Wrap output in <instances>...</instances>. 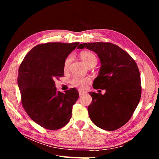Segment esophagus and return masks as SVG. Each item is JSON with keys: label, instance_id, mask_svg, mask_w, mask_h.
<instances>
[{"label": "esophagus", "instance_id": "34e87169", "mask_svg": "<svg viewBox=\"0 0 159 159\" xmlns=\"http://www.w3.org/2000/svg\"><path fill=\"white\" fill-rule=\"evenodd\" d=\"M85 93V91L79 90V95H80V96H81V95H84Z\"/></svg>", "mask_w": 159, "mask_h": 159}]
</instances>
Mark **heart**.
I'll use <instances>...</instances> for the list:
<instances>
[{"label":"heart","instance_id":"obj_1","mask_svg":"<svg viewBox=\"0 0 159 159\" xmlns=\"http://www.w3.org/2000/svg\"><path fill=\"white\" fill-rule=\"evenodd\" d=\"M80 57L81 60L83 61L84 64L87 66H95L97 63V57L93 53L89 52V51H84L81 52L80 54ZM71 60V56H69L66 57V59L64 61V68L65 70L68 68L69 65ZM90 82V79L88 78H79V77H75L72 80L71 83L75 87H77L80 89L84 88L86 85Z\"/></svg>","mask_w":159,"mask_h":159}]
</instances>
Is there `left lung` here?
<instances>
[{"label":"left lung","instance_id":"obj_1","mask_svg":"<svg viewBox=\"0 0 159 159\" xmlns=\"http://www.w3.org/2000/svg\"><path fill=\"white\" fill-rule=\"evenodd\" d=\"M78 48L94 52L101 63L93 86L105 89V93L89 92L92 98L88 108L90 119L105 131L120 128L131 117L141 99L140 73L136 62L127 52L111 43H84Z\"/></svg>","mask_w":159,"mask_h":159}]
</instances>
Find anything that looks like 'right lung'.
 <instances>
[{
	"label": "right lung",
	"instance_id": "1",
	"mask_svg": "<svg viewBox=\"0 0 159 159\" xmlns=\"http://www.w3.org/2000/svg\"><path fill=\"white\" fill-rule=\"evenodd\" d=\"M79 44H39L28 53L19 68L18 85L23 107L34 121L45 129L63 127L71 117L78 91L71 88L61 93L55 87L54 80L64 76V61Z\"/></svg>",
	"mask_w": 159,
	"mask_h": 159
}]
</instances>
